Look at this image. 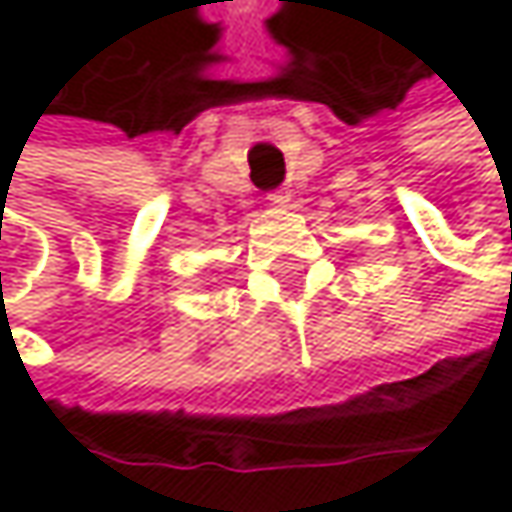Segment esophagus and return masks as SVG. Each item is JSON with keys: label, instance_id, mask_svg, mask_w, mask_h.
Listing matches in <instances>:
<instances>
[{"label": "esophagus", "instance_id": "obj_1", "mask_svg": "<svg viewBox=\"0 0 512 512\" xmlns=\"http://www.w3.org/2000/svg\"><path fill=\"white\" fill-rule=\"evenodd\" d=\"M275 207H284L287 201H290V189H272L269 195H266Z\"/></svg>", "mask_w": 512, "mask_h": 512}]
</instances>
